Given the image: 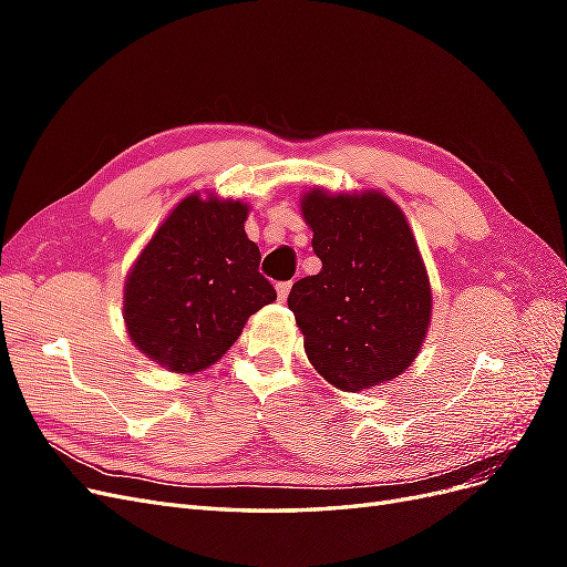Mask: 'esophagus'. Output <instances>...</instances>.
<instances>
[{
    "mask_svg": "<svg viewBox=\"0 0 567 567\" xmlns=\"http://www.w3.org/2000/svg\"><path fill=\"white\" fill-rule=\"evenodd\" d=\"M290 288H293V284H290V281H281V284H277V296H279V300H281V302H286V300H288Z\"/></svg>",
    "mask_w": 567,
    "mask_h": 567,
    "instance_id": "1",
    "label": "esophagus"
}]
</instances>
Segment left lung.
<instances>
[{
  "mask_svg": "<svg viewBox=\"0 0 567 567\" xmlns=\"http://www.w3.org/2000/svg\"><path fill=\"white\" fill-rule=\"evenodd\" d=\"M321 271L293 284L288 310L321 379L342 392L388 383L419 357L433 290L402 208L383 192L300 198Z\"/></svg>",
  "mask_w": 567,
  "mask_h": 567,
  "instance_id": "8db88e82",
  "label": "left lung"
}]
</instances>
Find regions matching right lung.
I'll use <instances>...</instances> for the list:
<instances>
[{"mask_svg": "<svg viewBox=\"0 0 567 567\" xmlns=\"http://www.w3.org/2000/svg\"><path fill=\"white\" fill-rule=\"evenodd\" d=\"M250 203L196 192L182 198L125 279L123 319L134 348L173 373L219 362L250 315L277 300L260 248L246 234Z\"/></svg>", "mask_w": 567, "mask_h": 567, "instance_id": "right-lung-1", "label": "right lung"}]
</instances>
